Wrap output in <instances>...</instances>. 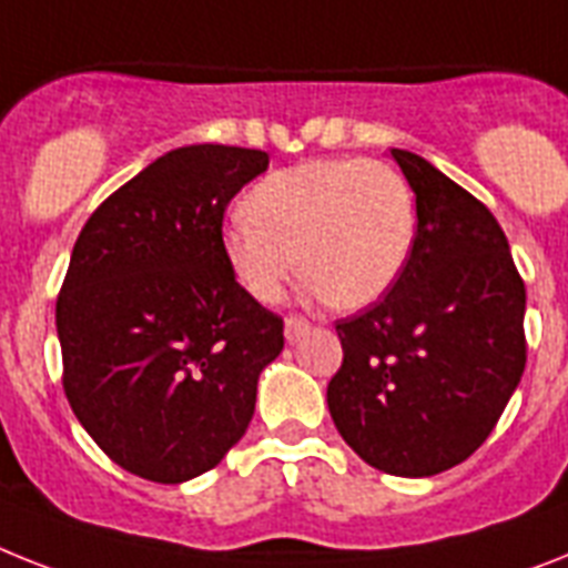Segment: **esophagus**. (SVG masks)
Segmentation results:
<instances>
[{"mask_svg":"<svg viewBox=\"0 0 568 568\" xmlns=\"http://www.w3.org/2000/svg\"><path fill=\"white\" fill-rule=\"evenodd\" d=\"M307 331H311V322L304 316H287V322H284V334H287L290 342L302 339Z\"/></svg>","mask_w":568,"mask_h":568,"instance_id":"obj_1","label":"esophagus"}]
</instances>
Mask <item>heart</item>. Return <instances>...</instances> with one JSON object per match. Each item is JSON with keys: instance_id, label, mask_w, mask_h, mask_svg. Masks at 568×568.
<instances>
[{"instance_id": "b5f03b06", "label": "heart", "mask_w": 568, "mask_h": 568, "mask_svg": "<svg viewBox=\"0 0 568 568\" xmlns=\"http://www.w3.org/2000/svg\"><path fill=\"white\" fill-rule=\"evenodd\" d=\"M418 234L409 180L379 159H313L257 182L232 217L223 252L257 302H278L298 266L339 311L368 307L395 287Z\"/></svg>"}]
</instances>
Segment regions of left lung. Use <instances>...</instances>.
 Segmentation results:
<instances>
[{
    "instance_id": "8db88e82",
    "label": "left lung",
    "mask_w": 568,
    "mask_h": 568,
    "mask_svg": "<svg viewBox=\"0 0 568 568\" xmlns=\"http://www.w3.org/2000/svg\"><path fill=\"white\" fill-rule=\"evenodd\" d=\"M415 191L409 264L379 302L336 322V429L365 464L435 476L470 458L526 368V284L481 200L424 156L392 150Z\"/></svg>"
}]
</instances>
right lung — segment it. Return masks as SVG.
<instances>
[{"instance_id":"1","label":"right lung","mask_w":568,"mask_h":568,"mask_svg":"<svg viewBox=\"0 0 568 568\" xmlns=\"http://www.w3.org/2000/svg\"><path fill=\"white\" fill-rule=\"evenodd\" d=\"M266 165L264 150H171L74 241L58 295L63 392L133 476L180 485L217 467L284 348V318L237 284L223 252V214Z\"/></svg>"}]
</instances>
